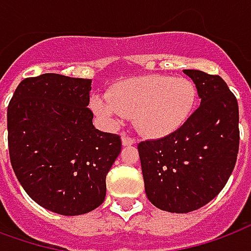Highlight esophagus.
<instances>
[{
    "label": "esophagus",
    "mask_w": 251,
    "mask_h": 251,
    "mask_svg": "<svg viewBox=\"0 0 251 251\" xmlns=\"http://www.w3.org/2000/svg\"><path fill=\"white\" fill-rule=\"evenodd\" d=\"M122 143H123V146H132V144L136 143V140H135L132 136L123 135V138H122Z\"/></svg>",
    "instance_id": "34e87169"
}]
</instances>
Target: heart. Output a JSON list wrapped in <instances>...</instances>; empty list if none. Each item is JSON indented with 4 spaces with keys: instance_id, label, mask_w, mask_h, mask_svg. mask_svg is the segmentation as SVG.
I'll return each instance as SVG.
<instances>
[{
    "instance_id": "1",
    "label": "heart",
    "mask_w": 251,
    "mask_h": 251,
    "mask_svg": "<svg viewBox=\"0 0 251 251\" xmlns=\"http://www.w3.org/2000/svg\"><path fill=\"white\" fill-rule=\"evenodd\" d=\"M195 101L197 91L188 78L150 75L116 84L108 99L92 98L91 108L108 120L133 118L140 132L162 138L186 123Z\"/></svg>"
}]
</instances>
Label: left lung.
<instances>
[{
  "label": "left lung",
  "mask_w": 251,
  "mask_h": 251,
  "mask_svg": "<svg viewBox=\"0 0 251 251\" xmlns=\"http://www.w3.org/2000/svg\"><path fill=\"white\" fill-rule=\"evenodd\" d=\"M201 105L175 132L138 146L146 195L168 213L198 210L227 183L239 147L238 101L222 77L184 69Z\"/></svg>",
  "instance_id": "obj_1"
}]
</instances>
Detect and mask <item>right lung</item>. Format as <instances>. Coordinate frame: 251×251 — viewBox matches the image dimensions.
Segmentation results:
<instances>
[{"mask_svg": "<svg viewBox=\"0 0 251 251\" xmlns=\"http://www.w3.org/2000/svg\"><path fill=\"white\" fill-rule=\"evenodd\" d=\"M91 84L44 73L18 84L8 107L13 171L34 202L60 215H81L104 202L107 174L122 151L119 135L93 126Z\"/></svg>", "mask_w": 251, "mask_h": 251, "instance_id": "1", "label": "right lung"}]
</instances>
